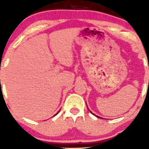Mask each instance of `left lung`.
Returning <instances> with one entry per match:
<instances>
[{
  "label": "left lung",
  "instance_id": "left-lung-1",
  "mask_svg": "<svg viewBox=\"0 0 149 149\" xmlns=\"http://www.w3.org/2000/svg\"><path fill=\"white\" fill-rule=\"evenodd\" d=\"M87 107H88V106H87ZM88 110H89V111H90V113H92L91 112V111H90V109H88ZM92 114H93V115H95V114H94V113H92ZM95 116H96V117H97V118H100V116H97V115H95Z\"/></svg>",
  "mask_w": 149,
  "mask_h": 149
}]
</instances>
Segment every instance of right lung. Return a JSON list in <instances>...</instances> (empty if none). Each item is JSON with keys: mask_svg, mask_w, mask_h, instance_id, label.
Wrapping results in <instances>:
<instances>
[{"mask_svg": "<svg viewBox=\"0 0 149 149\" xmlns=\"http://www.w3.org/2000/svg\"><path fill=\"white\" fill-rule=\"evenodd\" d=\"M59 111H58V112L57 113H56V114H55V115H54V116H56V115H57V113H59Z\"/></svg>", "mask_w": 149, "mask_h": 149, "instance_id": "1", "label": "right lung"}]
</instances>
